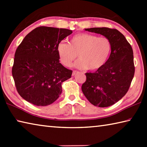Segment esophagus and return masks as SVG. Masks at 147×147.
Listing matches in <instances>:
<instances>
[{"label": "esophagus", "instance_id": "obj_1", "mask_svg": "<svg viewBox=\"0 0 147 147\" xmlns=\"http://www.w3.org/2000/svg\"><path fill=\"white\" fill-rule=\"evenodd\" d=\"M77 73V71H73V76H74V75H75V74Z\"/></svg>", "mask_w": 147, "mask_h": 147}]
</instances>
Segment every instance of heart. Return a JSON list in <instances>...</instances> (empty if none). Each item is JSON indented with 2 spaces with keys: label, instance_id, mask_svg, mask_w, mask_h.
I'll use <instances>...</instances> for the list:
<instances>
[{
  "label": "heart",
  "instance_id": "b5f03b06",
  "mask_svg": "<svg viewBox=\"0 0 147 147\" xmlns=\"http://www.w3.org/2000/svg\"><path fill=\"white\" fill-rule=\"evenodd\" d=\"M111 51L109 39L88 33L77 34L70 39L69 43L61 42L57 46L59 59L64 66L71 67L78 56L76 67L89 71L98 70L103 67Z\"/></svg>",
  "mask_w": 147,
  "mask_h": 147
}]
</instances>
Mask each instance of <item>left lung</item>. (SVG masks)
<instances>
[{
	"instance_id": "1",
	"label": "left lung",
	"mask_w": 147,
	"mask_h": 147,
	"mask_svg": "<svg viewBox=\"0 0 147 147\" xmlns=\"http://www.w3.org/2000/svg\"><path fill=\"white\" fill-rule=\"evenodd\" d=\"M109 39L110 56L106 63L94 73H86L82 90L93 105L100 108L113 105L128 91L135 73L133 50L123 34L116 29L86 28Z\"/></svg>"
}]
</instances>
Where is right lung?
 Segmentation results:
<instances>
[{"instance_id": "obj_1", "label": "right lung", "mask_w": 147, "mask_h": 147, "mask_svg": "<svg viewBox=\"0 0 147 147\" xmlns=\"http://www.w3.org/2000/svg\"><path fill=\"white\" fill-rule=\"evenodd\" d=\"M71 30L39 26L31 31L16 51L12 76L20 96L34 105L45 106L61 93V83L73 71L59 63L57 46Z\"/></svg>"}]
</instances>
